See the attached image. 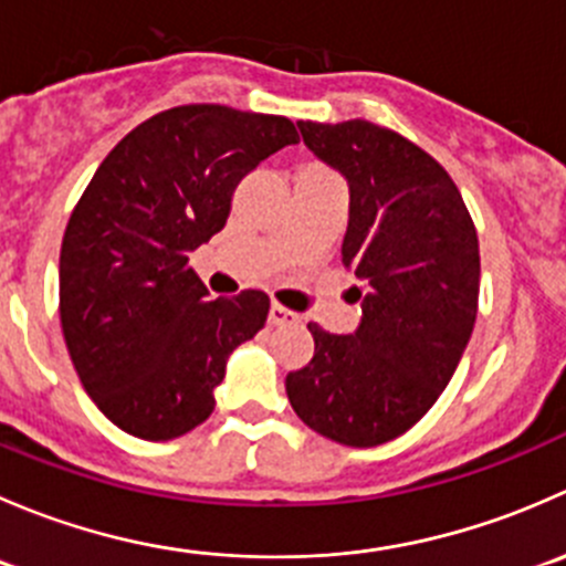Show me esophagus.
Wrapping results in <instances>:
<instances>
[{
  "instance_id": "1",
  "label": "esophagus",
  "mask_w": 566,
  "mask_h": 566,
  "mask_svg": "<svg viewBox=\"0 0 566 566\" xmlns=\"http://www.w3.org/2000/svg\"><path fill=\"white\" fill-rule=\"evenodd\" d=\"M268 323L271 325H293L298 323V315L290 310H284L282 304H271V312H268Z\"/></svg>"
}]
</instances>
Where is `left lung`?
<instances>
[{
    "label": "left lung",
    "instance_id": "8db88e82",
    "mask_svg": "<svg viewBox=\"0 0 566 566\" xmlns=\"http://www.w3.org/2000/svg\"><path fill=\"white\" fill-rule=\"evenodd\" d=\"M304 145L350 186L342 265L364 282L356 334L310 323L315 356L287 375L306 427L345 447L402 436L436 405L479 310V238L447 169L367 119L298 123Z\"/></svg>",
    "mask_w": 566,
    "mask_h": 566
}]
</instances>
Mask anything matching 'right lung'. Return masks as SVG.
<instances>
[{
	"instance_id": "right-lung-1",
	"label": "right lung",
	"mask_w": 566,
	"mask_h": 566,
	"mask_svg": "<svg viewBox=\"0 0 566 566\" xmlns=\"http://www.w3.org/2000/svg\"><path fill=\"white\" fill-rule=\"evenodd\" d=\"M295 142L279 114L175 106L125 134L84 188L60 249V323L84 391L128 436L202 424L230 353L265 325L262 290L208 298L188 254L227 224L238 182Z\"/></svg>"
}]
</instances>
